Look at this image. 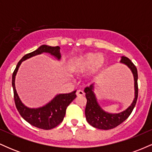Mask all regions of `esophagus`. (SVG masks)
<instances>
[{
    "label": "esophagus",
    "instance_id": "obj_1",
    "mask_svg": "<svg viewBox=\"0 0 152 152\" xmlns=\"http://www.w3.org/2000/svg\"><path fill=\"white\" fill-rule=\"evenodd\" d=\"M76 96H84V92L81 90H78L76 91Z\"/></svg>",
    "mask_w": 152,
    "mask_h": 152
}]
</instances>
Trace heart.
<instances>
[{
	"instance_id": "b5f03b06",
	"label": "heart",
	"mask_w": 152,
	"mask_h": 152,
	"mask_svg": "<svg viewBox=\"0 0 152 152\" xmlns=\"http://www.w3.org/2000/svg\"><path fill=\"white\" fill-rule=\"evenodd\" d=\"M105 62V58L102 54L87 53L74 59L69 65V70L78 74L89 70L88 77L94 78L102 72Z\"/></svg>"
}]
</instances>
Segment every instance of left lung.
Returning <instances> with one entry per match:
<instances>
[{
	"instance_id": "obj_1",
	"label": "left lung",
	"mask_w": 152,
	"mask_h": 152,
	"mask_svg": "<svg viewBox=\"0 0 152 152\" xmlns=\"http://www.w3.org/2000/svg\"><path fill=\"white\" fill-rule=\"evenodd\" d=\"M120 62L121 64H125L129 68L134 75V91L135 92H134V101L125 111L118 113V114H111V113L106 112L102 109V107L98 104L96 94L94 92V84L86 87L84 89V92L86 93V98L87 99L86 109H85L86 121L92 126L99 129H114L121 124L122 122L124 121L132 114L134 106L137 104L138 98L137 69L132 62V61L127 57L121 56Z\"/></svg>"
}]
</instances>
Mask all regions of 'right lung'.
I'll list each match as a JSON object with an SVG mask.
<instances>
[{"mask_svg":"<svg viewBox=\"0 0 152 152\" xmlns=\"http://www.w3.org/2000/svg\"><path fill=\"white\" fill-rule=\"evenodd\" d=\"M43 53H48L58 60L61 59L60 47L42 45L34 51L26 54L19 61L12 76V86L14 94L15 106L20 116L33 126L42 129L48 130L55 128L59 124L61 123L65 116L66 108L76 99V91L69 94H58L49 103L42 107L36 109H31L23 104L15 89V75L18 72L19 66L23 61Z\"/></svg>","mask_w":152,"mask_h":152,"instance_id":"obj_1","label":"right lung"}]
</instances>
